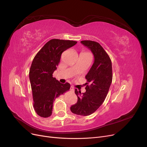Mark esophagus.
<instances>
[{
	"instance_id": "34e87169",
	"label": "esophagus",
	"mask_w": 147,
	"mask_h": 147,
	"mask_svg": "<svg viewBox=\"0 0 147 147\" xmlns=\"http://www.w3.org/2000/svg\"><path fill=\"white\" fill-rule=\"evenodd\" d=\"M70 90L71 91H72V92H74V91H75V89H74V87L73 86H70Z\"/></svg>"
}]
</instances>
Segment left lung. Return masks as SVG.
<instances>
[{"mask_svg": "<svg viewBox=\"0 0 147 147\" xmlns=\"http://www.w3.org/2000/svg\"><path fill=\"white\" fill-rule=\"evenodd\" d=\"M81 43L90 48L94 56V62L86 75V92L82 93L75 89L77 102L70 107L72 113L88 116L99 108L108 94L112 82V61L109 55L99 43L83 40Z\"/></svg>", "mask_w": 147, "mask_h": 147, "instance_id": "1", "label": "left lung"}]
</instances>
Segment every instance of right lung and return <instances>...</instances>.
<instances>
[{
  "mask_svg": "<svg viewBox=\"0 0 147 147\" xmlns=\"http://www.w3.org/2000/svg\"><path fill=\"white\" fill-rule=\"evenodd\" d=\"M77 43L73 40L51 39L34 57L29 70V80L34 109L38 116L50 117L56 97L70 89L69 83H61L53 77V74L59 63L63 52Z\"/></svg>",
  "mask_w": 147,
  "mask_h": 147,
  "instance_id": "add662e5",
  "label": "right lung"
}]
</instances>
